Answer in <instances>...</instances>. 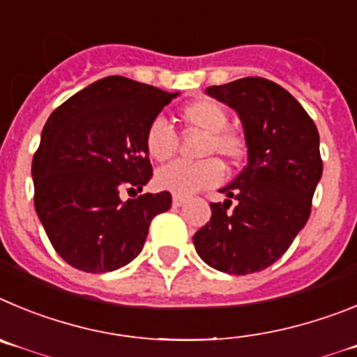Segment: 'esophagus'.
Masks as SVG:
<instances>
[{"label":"esophagus","instance_id":"1","mask_svg":"<svg viewBox=\"0 0 357 357\" xmlns=\"http://www.w3.org/2000/svg\"><path fill=\"white\" fill-rule=\"evenodd\" d=\"M186 202V197H183V195H172V204H174L176 208H179V206H183V204H185Z\"/></svg>","mask_w":357,"mask_h":357}]
</instances>
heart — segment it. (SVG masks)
<instances>
[{
	"mask_svg": "<svg viewBox=\"0 0 357 357\" xmlns=\"http://www.w3.org/2000/svg\"><path fill=\"white\" fill-rule=\"evenodd\" d=\"M183 123L192 130L204 133L199 156L210 158L199 162H172L162 167L155 176L160 190L172 192L176 195H192L199 190L218 185L224 179V167L217 158L222 156L227 162H238L245 155V139L240 131L229 128V114L218 101L201 98L179 112ZM144 147L149 158L155 162H167L178 149V137L171 124L163 117H155L144 133Z\"/></svg>",
	"mask_w": 357,
	"mask_h": 357,
	"instance_id": "1",
	"label": "heart"
}]
</instances>
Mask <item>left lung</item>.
Segmentation results:
<instances>
[{
    "mask_svg": "<svg viewBox=\"0 0 357 357\" xmlns=\"http://www.w3.org/2000/svg\"><path fill=\"white\" fill-rule=\"evenodd\" d=\"M206 92L242 119L249 163L220 190L226 201L210 204V222L194 234L195 250L226 274L265 271L310 218L322 178L319 131L301 102L271 79L249 76Z\"/></svg>",
    "mask_w": 357,
    "mask_h": 357,
    "instance_id": "8db88e82",
    "label": "left lung"
}]
</instances>
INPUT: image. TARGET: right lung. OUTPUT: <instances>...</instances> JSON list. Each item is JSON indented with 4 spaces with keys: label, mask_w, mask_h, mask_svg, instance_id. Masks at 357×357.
Listing matches in <instances>:
<instances>
[{
    "label": "right lung",
    "mask_w": 357,
    "mask_h": 357,
    "mask_svg": "<svg viewBox=\"0 0 357 357\" xmlns=\"http://www.w3.org/2000/svg\"><path fill=\"white\" fill-rule=\"evenodd\" d=\"M178 92L124 76L92 83L47 119L35 151L33 202L54 250L78 271L101 274L137 258L169 192L121 201L153 176L144 133Z\"/></svg>",
    "instance_id": "obj_1"
}]
</instances>
